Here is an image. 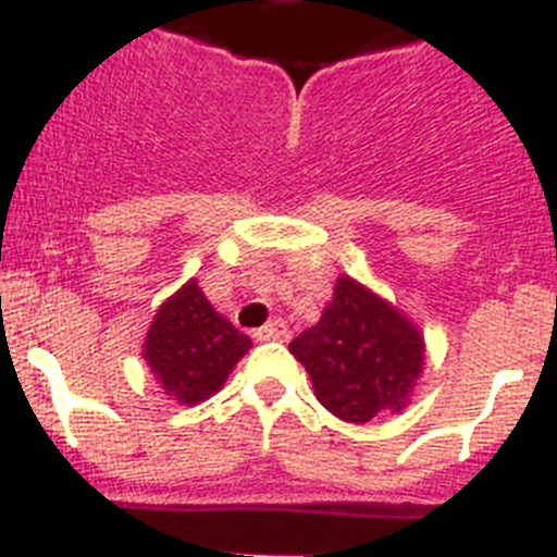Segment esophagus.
I'll list each match as a JSON object with an SVG mask.
<instances>
[{"instance_id": "obj_1", "label": "esophagus", "mask_w": 557, "mask_h": 557, "mask_svg": "<svg viewBox=\"0 0 557 557\" xmlns=\"http://www.w3.org/2000/svg\"><path fill=\"white\" fill-rule=\"evenodd\" d=\"M253 337L262 339V343H268V339H287V323H284V321L264 323L262 329H256Z\"/></svg>"}]
</instances>
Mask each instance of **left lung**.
<instances>
[{"label":"left lung","instance_id":"8db88e82","mask_svg":"<svg viewBox=\"0 0 557 557\" xmlns=\"http://www.w3.org/2000/svg\"><path fill=\"white\" fill-rule=\"evenodd\" d=\"M314 396L348 424L407 405L424 371V337L393 304L339 275L321 321L289 343Z\"/></svg>","mask_w":557,"mask_h":557}]
</instances>
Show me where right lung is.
Here are the masks:
<instances>
[{
    "label": "right lung",
    "mask_w": 557,
    "mask_h": 557,
    "mask_svg": "<svg viewBox=\"0 0 557 557\" xmlns=\"http://www.w3.org/2000/svg\"><path fill=\"white\" fill-rule=\"evenodd\" d=\"M248 348V334L214 312L191 278L159 307L141 357L166 396L189 407L214 396Z\"/></svg>",
    "instance_id": "obj_1"
}]
</instances>
